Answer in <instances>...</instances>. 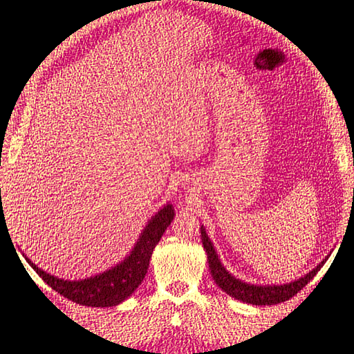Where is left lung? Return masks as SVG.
Returning <instances> with one entry per match:
<instances>
[{
  "instance_id": "1",
  "label": "left lung",
  "mask_w": 354,
  "mask_h": 354,
  "mask_svg": "<svg viewBox=\"0 0 354 354\" xmlns=\"http://www.w3.org/2000/svg\"><path fill=\"white\" fill-rule=\"evenodd\" d=\"M201 243H203V248L207 254V263H209V269H211V276L214 279V282L221 287L227 295L232 296V298L248 302V304H254V306H272V304H279V302L288 301L293 298V296L301 291L306 285L310 282V279L313 276H317V272L323 268L324 261L319 263V265L312 269L310 272L306 274L304 277H301L298 280L291 283H285V285H250L245 282H241L239 279L233 277L225 268L222 266V263L218 261V257L214 250V245L211 244L209 238L205 232V228L201 227Z\"/></svg>"
}]
</instances>
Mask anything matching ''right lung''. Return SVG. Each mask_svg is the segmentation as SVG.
Returning a JSON list of instances; mask_svg holds the SVG:
<instances>
[{
    "label": "right lung",
    "instance_id": "right-lung-1",
    "mask_svg": "<svg viewBox=\"0 0 354 354\" xmlns=\"http://www.w3.org/2000/svg\"><path fill=\"white\" fill-rule=\"evenodd\" d=\"M173 217H175V211L171 205L162 207L148 222L131 255L118 266L99 274V276L71 282V280L50 276L28 258L26 261L39 274V277L47 282L48 287L58 291L64 298L88 307H113L127 299L143 282L148 272L151 254H153L156 244L160 241L162 234L165 233L167 227L171 223Z\"/></svg>",
    "mask_w": 354,
    "mask_h": 354
}]
</instances>
